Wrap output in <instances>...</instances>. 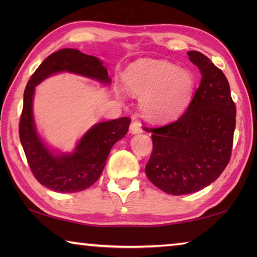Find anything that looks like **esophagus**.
<instances>
[{
    "instance_id": "obj_1",
    "label": "esophagus",
    "mask_w": 257,
    "mask_h": 257,
    "mask_svg": "<svg viewBox=\"0 0 257 257\" xmlns=\"http://www.w3.org/2000/svg\"><path fill=\"white\" fill-rule=\"evenodd\" d=\"M130 133L132 134H139V133H143V127L141 122H138V121H133L132 124H130Z\"/></svg>"
}]
</instances>
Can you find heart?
<instances>
[{
    "instance_id": "heart-1",
    "label": "heart",
    "mask_w": 257,
    "mask_h": 257,
    "mask_svg": "<svg viewBox=\"0 0 257 257\" xmlns=\"http://www.w3.org/2000/svg\"><path fill=\"white\" fill-rule=\"evenodd\" d=\"M128 92L141 97V107L152 120L177 115L194 88V77L184 68L164 60L144 59L133 63L123 75Z\"/></svg>"
}]
</instances>
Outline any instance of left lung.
<instances>
[{
  "mask_svg": "<svg viewBox=\"0 0 257 257\" xmlns=\"http://www.w3.org/2000/svg\"><path fill=\"white\" fill-rule=\"evenodd\" d=\"M202 73L188 108L176 121L150 127L153 151L145 167L152 184L164 193L203 189L227 167L236 128V104L227 77L201 52H188Z\"/></svg>",
  "mask_w": 257,
  "mask_h": 257,
  "instance_id": "1",
  "label": "left lung"
}]
</instances>
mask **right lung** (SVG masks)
Masks as SVG:
<instances>
[{
	"label": "right lung",
	"instance_id": "1",
	"mask_svg": "<svg viewBox=\"0 0 257 257\" xmlns=\"http://www.w3.org/2000/svg\"><path fill=\"white\" fill-rule=\"evenodd\" d=\"M59 71L75 72L107 84L110 78L99 59L78 50L62 49L43 61L26 86L19 137L30 170L37 181L47 188L58 193H76L89 188L97 181L112 146L127 134L130 119L123 116L95 124L72 154H52L35 130L32 104L35 86Z\"/></svg>",
	"mask_w": 257,
	"mask_h": 257
}]
</instances>
